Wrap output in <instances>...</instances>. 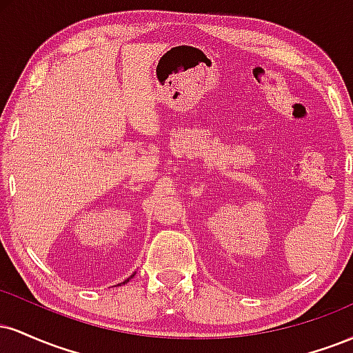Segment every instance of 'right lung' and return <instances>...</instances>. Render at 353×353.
<instances>
[{
  "label": "right lung",
  "mask_w": 353,
  "mask_h": 353,
  "mask_svg": "<svg viewBox=\"0 0 353 353\" xmlns=\"http://www.w3.org/2000/svg\"><path fill=\"white\" fill-rule=\"evenodd\" d=\"M128 281H129V279H128ZM128 281H125V282H128Z\"/></svg>",
  "instance_id": "1"
}]
</instances>
